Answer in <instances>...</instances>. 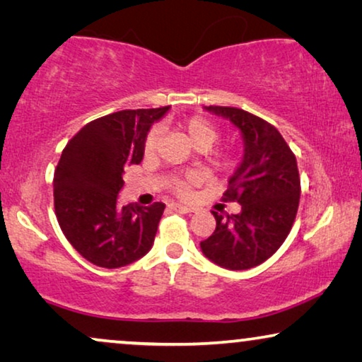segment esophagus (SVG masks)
<instances>
[{"mask_svg": "<svg viewBox=\"0 0 362 362\" xmlns=\"http://www.w3.org/2000/svg\"><path fill=\"white\" fill-rule=\"evenodd\" d=\"M170 209L175 211V212H180V214H187V212H194L196 211L194 207L177 204V202H173V204H170Z\"/></svg>", "mask_w": 362, "mask_h": 362, "instance_id": "esophagus-1", "label": "esophagus"}]
</instances>
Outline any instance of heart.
Listing matches in <instances>:
<instances>
[{"instance_id": "obj_1", "label": "heart", "mask_w": 362, "mask_h": 362, "mask_svg": "<svg viewBox=\"0 0 362 362\" xmlns=\"http://www.w3.org/2000/svg\"><path fill=\"white\" fill-rule=\"evenodd\" d=\"M181 128L182 132L186 133L187 140H189L196 148H201V146L209 148L212 143L217 140V136H219L217 128L212 125L211 122H207L206 118H201V117L187 118V120L181 123ZM160 141H161V128L160 127L151 128L145 138V143H143V151H145V155H155L158 146H160ZM196 182H197L196 175H186L182 177H176V180H173L171 187L177 196L187 197L191 194L192 186H194Z\"/></svg>"}]
</instances>
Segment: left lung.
Here are the masks:
<instances>
[{
  "instance_id": "1",
  "label": "left lung",
  "mask_w": 362,
  "mask_h": 362,
  "mask_svg": "<svg viewBox=\"0 0 362 362\" xmlns=\"http://www.w3.org/2000/svg\"><path fill=\"white\" fill-rule=\"evenodd\" d=\"M229 118L244 138V156L229 180L224 201L239 202V214L212 211L216 230L201 242L202 254L229 270H247L270 259L293 226L300 202L296 158L284 136L264 118L235 107H206Z\"/></svg>"
}]
</instances>
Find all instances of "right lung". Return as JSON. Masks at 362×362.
Returning <instances> with one entry per match:
<instances>
[{"label":"right lung","mask_w":362,"mask_h":362,"mask_svg":"<svg viewBox=\"0 0 362 362\" xmlns=\"http://www.w3.org/2000/svg\"><path fill=\"white\" fill-rule=\"evenodd\" d=\"M168 110L138 108L100 117L64 148L54 173V209L66 239L93 265L125 267L155 242L165 204L120 207L117 199L123 170L143 160L148 132Z\"/></svg>","instance_id":"right-lung-1"}]
</instances>
